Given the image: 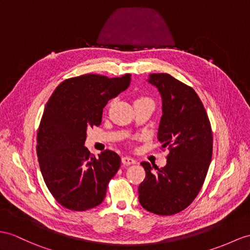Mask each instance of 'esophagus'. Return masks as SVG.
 I'll list each match as a JSON object with an SVG mask.
<instances>
[{"instance_id": "34e87169", "label": "esophagus", "mask_w": 250, "mask_h": 250, "mask_svg": "<svg viewBox=\"0 0 250 250\" xmlns=\"http://www.w3.org/2000/svg\"><path fill=\"white\" fill-rule=\"evenodd\" d=\"M136 162L137 161L131 157H128V156L122 157V163L125 164V166H131V164H135Z\"/></svg>"}]
</instances>
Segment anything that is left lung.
<instances>
[{
    "mask_svg": "<svg viewBox=\"0 0 250 250\" xmlns=\"http://www.w3.org/2000/svg\"><path fill=\"white\" fill-rule=\"evenodd\" d=\"M147 82L161 95L158 140L169 154L157 172L148 162L141 163L146 175L139 202L155 214L172 215L190 206L204 185L212 158L211 125L194 89L166 73L150 74Z\"/></svg>",
    "mask_w": 250,
    "mask_h": 250,
    "instance_id": "8db88e82",
    "label": "left lung"
}]
</instances>
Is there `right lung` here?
<instances>
[{
    "instance_id": "1",
    "label": "right lung",
    "mask_w": 250,
    "mask_h": 250,
    "mask_svg": "<svg viewBox=\"0 0 250 250\" xmlns=\"http://www.w3.org/2000/svg\"><path fill=\"white\" fill-rule=\"evenodd\" d=\"M130 76L65 79L46 103L37 133L38 161L48 191L66 209L84 211L101 205L119 171L117 153L105 150L95 158L83 145L87 129L100 126L103 109L129 87Z\"/></svg>"
}]
</instances>
